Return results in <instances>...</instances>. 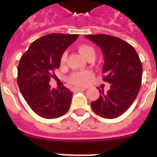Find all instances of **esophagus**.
<instances>
[{
	"label": "esophagus",
	"instance_id": "esophagus-1",
	"mask_svg": "<svg viewBox=\"0 0 157 157\" xmlns=\"http://www.w3.org/2000/svg\"><path fill=\"white\" fill-rule=\"evenodd\" d=\"M86 88L85 87H82V88H75L73 89V91L74 92H78V91H85Z\"/></svg>",
	"mask_w": 157,
	"mask_h": 157
}]
</instances>
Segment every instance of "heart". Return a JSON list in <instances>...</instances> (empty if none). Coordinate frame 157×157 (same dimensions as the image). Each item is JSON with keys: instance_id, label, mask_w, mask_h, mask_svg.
I'll return each mask as SVG.
<instances>
[{"instance_id": "b5f03b06", "label": "heart", "mask_w": 157, "mask_h": 157, "mask_svg": "<svg viewBox=\"0 0 157 157\" xmlns=\"http://www.w3.org/2000/svg\"><path fill=\"white\" fill-rule=\"evenodd\" d=\"M79 52L81 55L85 57L86 59H88L89 57H95V50L94 48L86 44H82L79 47ZM67 59V52L65 51L61 55L60 58V64L64 65ZM92 76V73L90 71H82V72H74L69 76L68 81L70 84L73 86H82Z\"/></svg>"}]
</instances>
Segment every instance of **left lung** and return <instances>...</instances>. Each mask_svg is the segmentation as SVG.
<instances>
[{"instance_id": "1", "label": "left lung", "mask_w": 157, "mask_h": 157, "mask_svg": "<svg viewBox=\"0 0 157 157\" xmlns=\"http://www.w3.org/2000/svg\"><path fill=\"white\" fill-rule=\"evenodd\" d=\"M99 46L104 55L103 81L110 83L108 92L100 90L92 110L105 118L122 115L132 105L141 86L142 64L134 47L119 38L106 34L85 35Z\"/></svg>"}]
</instances>
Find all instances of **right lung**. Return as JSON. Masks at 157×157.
Listing matches in <instances>:
<instances>
[{
	"label": "right lung",
	"mask_w": 157,
	"mask_h": 157,
	"mask_svg": "<svg viewBox=\"0 0 157 157\" xmlns=\"http://www.w3.org/2000/svg\"><path fill=\"white\" fill-rule=\"evenodd\" d=\"M78 34L50 33L33 42L22 55L17 68V84L33 112L42 118H56L68 112L73 92L65 86L51 89L53 72L60 65L62 54Z\"/></svg>",
	"instance_id": "obj_1"
}]
</instances>
